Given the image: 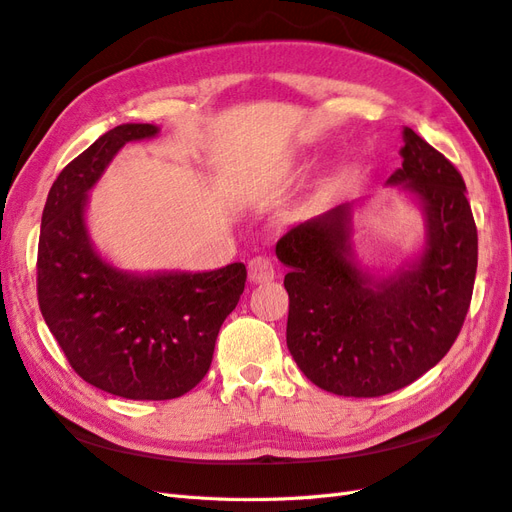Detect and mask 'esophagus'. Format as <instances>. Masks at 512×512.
I'll return each mask as SVG.
<instances>
[{
  "mask_svg": "<svg viewBox=\"0 0 512 512\" xmlns=\"http://www.w3.org/2000/svg\"><path fill=\"white\" fill-rule=\"evenodd\" d=\"M277 277L275 264L272 259L266 255H257L251 261H248V279L253 283H268Z\"/></svg>",
  "mask_w": 512,
  "mask_h": 512,
  "instance_id": "obj_1",
  "label": "esophagus"
}]
</instances>
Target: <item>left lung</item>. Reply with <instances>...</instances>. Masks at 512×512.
<instances>
[{"label": "left lung", "instance_id": "1", "mask_svg": "<svg viewBox=\"0 0 512 512\" xmlns=\"http://www.w3.org/2000/svg\"><path fill=\"white\" fill-rule=\"evenodd\" d=\"M401 168L388 178L419 200L423 253L388 279L358 268L351 209L338 205L277 242L290 268L288 349L312 384L342 397H382L445 358L469 312L478 229L460 172L412 128Z\"/></svg>", "mask_w": 512, "mask_h": 512}]
</instances>
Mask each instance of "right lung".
Returning <instances> with one entry per match:
<instances>
[{
	"instance_id": "obj_1",
	"label": "right lung",
	"mask_w": 512,
	"mask_h": 512,
	"mask_svg": "<svg viewBox=\"0 0 512 512\" xmlns=\"http://www.w3.org/2000/svg\"><path fill=\"white\" fill-rule=\"evenodd\" d=\"M159 133L122 124L58 174L41 218L39 307L87 384L135 401L176 399L207 375L218 331L244 292L246 266L135 275L102 259L87 231V194L130 141Z\"/></svg>"
}]
</instances>
